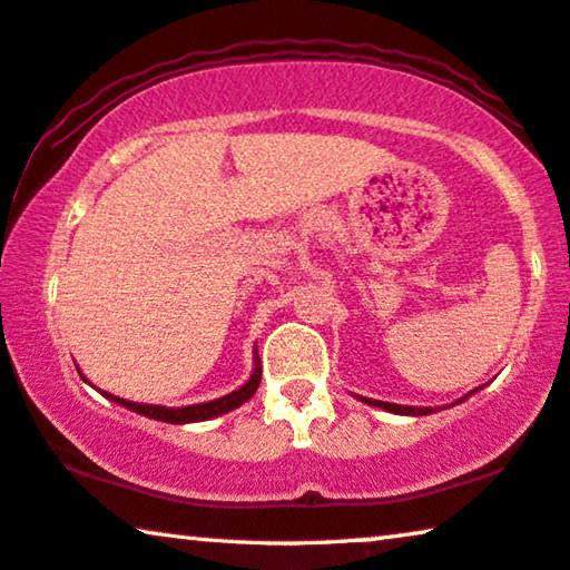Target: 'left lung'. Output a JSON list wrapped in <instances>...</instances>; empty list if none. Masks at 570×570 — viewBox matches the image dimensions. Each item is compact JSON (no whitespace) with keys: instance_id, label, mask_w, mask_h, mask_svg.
<instances>
[{"instance_id":"8db88e82","label":"left lung","mask_w":570,"mask_h":570,"mask_svg":"<svg viewBox=\"0 0 570 570\" xmlns=\"http://www.w3.org/2000/svg\"><path fill=\"white\" fill-rule=\"evenodd\" d=\"M465 399V396H463ZM461 399V402H463ZM363 402H368V399H363ZM368 404H373V406H384V410H389V412H394V414H430L432 410L430 406H402V404H389V402H379V399H371Z\"/></svg>"}]
</instances>
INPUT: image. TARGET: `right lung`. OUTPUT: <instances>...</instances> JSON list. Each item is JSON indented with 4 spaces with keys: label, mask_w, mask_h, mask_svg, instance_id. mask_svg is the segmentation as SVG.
Returning a JSON list of instances; mask_svg holds the SVG:
<instances>
[{
    "label": "right lung",
    "mask_w": 570,
    "mask_h": 570,
    "mask_svg": "<svg viewBox=\"0 0 570 570\" xmlns=\"http://www.w3.org/2000/svg\"><path fill=\"white\" fill-rule=\"evenodd\" d=\"M261 384V363L256 358V371H253V376L248 379V384L237 389V392L227 394L223 399H212V402H204V404H189V406H158V404H135V402H127V399L120 396H112L107 394V399H115L117 404L127 406V410L138 412V414H146L150 420H160V422H171V424H186V422H204V420H212V417H219V414L235 410V406H240L243 402H248V399L256 394V389Z\"/></svg>",
    "instance_id": "1"
}]
</instances>
